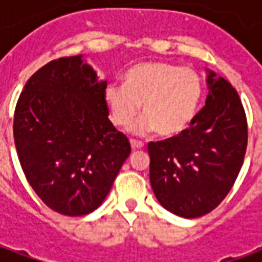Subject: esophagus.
Returning a JSON list of instances; mask_svg holds the SVG:
<instances>
[{
    "label": "esophagus",
    "instance_id": "esophagus-1",
    "mask_svg": "<svg viewBox=\"0 0 262 262\" xmlns=\"http://www.w3.org/2000/svg\"><path fill=\"white\" fill-rule=\"evenodd\" d=\"M130 146L132 150H139V148L143 147V143L139 142V140H135V139H130Z\"/></svg>",
    "mask_w": 262,
    "mask_h": 262
}]
</instances>
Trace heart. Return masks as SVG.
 <instances>
[{
	"instance_id": "1",
	"label": "heart",
	"mask_w": 262,
	"mask_h": 262,
	"mask_svg": "<svg viewBox=\"0 0 262 262\" xmlns=\"http://www.w3.org/2000/svg\"><path fill=\"white\" fill-rule=\"evenodd\" d=\"M105 102L112 123L129 127L140 115L139 135L157 130L160 136H177L192 123L202 98V80L196 71L163 61L139 63L127 70L123 85L105 88Z\"/></svg>"
}]
</instances>
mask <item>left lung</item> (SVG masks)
Instances as JSON below:
<instances>
[{"label": "left lung", "mask_w": 262, "mask_h": 262, "mask_svg": "<svg viewBox=\"0 0 262 262\" xmlns=\"http://www.w3.org/2000/svg\"><path fill=\"white\" fill-rule=\"evenodd\" d=\"M206 102L188 129L150 142V184L171 213L193 219L230 192L247 148V119L229 81L208 71Z\"/></svg>", "instance_id": "obj_1"}]
</instances>
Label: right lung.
<instances>
[{"label": "right lung", "instance_id": "obj_1", "mask_svg": "<svg viewBox=\"0 0 262 262\" xmlns=\"http://www.w3.org/2000/svg\"><path fill=\"white\" fill-rule=\"evenodd\" d=\"M106 84L78 54L43 66L20 92L18 159L33 191L57 213L95 210L130 154L127 137L108 119Z\"/></svg>", "mask_w": 262, "mask_h": 262}]
</instances>
